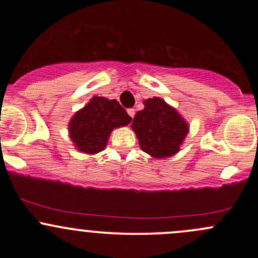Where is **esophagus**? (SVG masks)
I'll use <instances>...</instances> for the list:
<instances>
[{
  "instance_id": "34e87169",
  "label": "esophagus",
  "mask_w": 258,
  "mask_h": 258,
  "mask_svg": "<svg viewBox=\"0 0 258 258\" xmlns=\"http://www.w3.org/2000/svg\"><path fill=\"white\" fill-rule=\"evenodd\" d=\"M127 113H128L130 117H132V118L135 117V110H134V108H128V110H127Z\"/></svg>"
}]
</instances>
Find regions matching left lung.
I'll return each instance as SVG.
<instances>
[{
	"mask_svg": "<svg viewBox=\"0 0 258 258\" xmlns=\"http://www.w3.org/2000/svg\"><path fill=\"white\" fill-rule=\"evenodd\" d=\"M142 150L156 158L170 157L178 152L188 132V124L179 114L158 97L145 101L132 122Z\"/></svg>",
	"mask_w": 258,
	"mask_h": 258,
	"instance_id": "left-lung-1",
	"label": "left lung"
}]
</instances>
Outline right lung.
<instances>
[{"mask_svg": "<svg viewBox=\"0 0 258 258\" xmlns=\"http://www.w3.org/2000/svg\"><path fill=\"white\" fill-rule=\"evenodd\" d=\"M131 119L116 100L95 96L72 117L69 126L70 136L79 151L92 155L106 147L114 127L126 126Z\"/></svg>", "mask_w": 258, "mask_h": 258, "instance_id": "1", "label": "right lung"}]
</instances>
